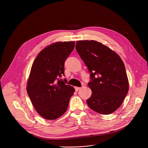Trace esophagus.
<instances>
[{"label":"esophagus","mask_w":148,"mask_h":148,"mask_svg":"<svg viewBox=\"0 0 148 148\" xmlns=\"http://www.w3.org/2000/svg\"><path fill=\"white\" fill-rule=\"evenodd\" d=\"M80 88H80V87H75V91H78V90H79V89H80Z\"/></svg>","instance_id":"34e87169"}]
</instances>
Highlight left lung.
I'll return each instance as SVG.
<instances>
[{"label":"left lung","mask_w":148,"mask_h":148,"mask_svg":"<svg viewBox=\"0 0 148 148\" xmlns=\"http://www.w3.org/2000/svg\"><path fill=\"white\" fill-rule=\"evenodd\" d=\"M75 49L90 74L88 106L100 114L112 113L121 106L129 89L122 60L108 47L94 40L77 41Z\"/></svg>","instance_id":"1"}]
</instances>
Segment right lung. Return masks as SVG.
<instances>
[{"instance_id":"1","label":"right lung","mask_w":148,"mask_h":148,"mask_svg":"<svg viewBox=\"0 0 148 148\" xmlns=\"http://www.w3.org/2000/svg\"><path fill=\"white\" fill-rule=\"evenodd\" d=\"M75 42H57L38 54L31 68L27 92L35 109L44 119H56L66 111L75 89L59 79Z\"/></svg>"}]
</instances>
